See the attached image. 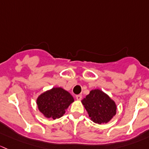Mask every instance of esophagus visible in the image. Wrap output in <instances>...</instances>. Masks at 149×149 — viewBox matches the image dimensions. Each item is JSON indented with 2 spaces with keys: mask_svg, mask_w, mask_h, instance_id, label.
Wrapping results in <instances>:
<instances>
[{
  "mask_svg": "<svg viewBox=\"0 0 149 149\" xmlns=\"http://www.w3.org/2000/svg\"><path fill=\"white\" fill-rule=\"evenodd\" d=\"M82 95H76V99L77 100H82Z\"/></svg>",
  "mask_w": 149,
  "mask_h": 149,
  "instance_id": "34e87169",
  "label": "esophagus"
}]
</instances>
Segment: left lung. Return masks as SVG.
Returning a JSON list of instances; mask_svg holds the SVG:
<instances>
[{
  "label": "left lung",
  "mask_w": 149,
  "mask_h": 149,
  "mask_svg": "<svg viewBox=\"0 0 149 149\" xmlns=\"http://www.w3.org/2000/svg\"><path fill=\"white\" fill-rule=\"evenodd\" d=\"M82 102L91 120L96 123H106L116 113L114 101L100 90H91Z\"/></svg>",
  "instance_id": "left-lung-1"
}]
</instances>
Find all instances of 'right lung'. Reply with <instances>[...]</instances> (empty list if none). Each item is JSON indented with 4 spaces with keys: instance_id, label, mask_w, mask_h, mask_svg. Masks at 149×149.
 <instances>
[{
    "instance_id": "right-lung-1",
    "label": "right lung",
    "mask_w": 149,
    "mask_h": 149,
    "mask_svg": "<svg viewBox=\"0 0 149 149\" xmlns=\"http://www.w3.org/2000/svg\"><path fill=\"white\" fill-rule=\"evenodd\" d=\"M74 102V98L61 87H54L42 93L37 98L38 108L46 118H59L65 113V110Z\"/></svg>"
}]
</instances>
